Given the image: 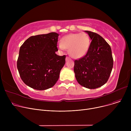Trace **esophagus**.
<instances>
[{
	"mask_svg": "<svg viewBox=\"0 0 131 131\" xmlns=\"http://www.w3.org/2000/svg\"><path fill=\"white\" fill-rule=\"evenodd\" d=\"M70 60V57H66V61H68V60Z\"/></svg>",
	"mask_w": 131,
	"mask_h": 131,
	"instance_id": "1",
	"label": "esophagus"
}]
</instances>
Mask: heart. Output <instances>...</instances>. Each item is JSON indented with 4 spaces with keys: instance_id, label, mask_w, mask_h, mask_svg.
I'll return each instance as SVG.
<instances>
[{
    "instance_id": "obj_1",
    "label": "heart",
    "mask_w": 131,
    "mask_h": 131,
    "mask_svg": "<svg viewBox=\"0 0 131 131\" xmlns=\"http://www.w3.org/2000/svg\"><path fill=\"white\" fill-rule=\"evenodd\" d=\"M91 41L84 32L71 33L64 36L59 45L60 49H68V53L74 58H80L86 54L90 47Z\"/></svg>"
}]
</instances>
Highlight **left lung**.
Wrapping results in <instances>:
<instances>
[{
  "label": "left lung",
  "instance_id": "1",
  "mask_svg": "<svg viewBox=\"0 0 131 131\" xmlns=\"http://www.w3.org/2000/svg\"><path fill=\"white\" fill-rule=\"evenodd\" d=\"M92 40L86 54L74 61V72L78 83L86 88L94 89L104 85L113 67L111 46L97 33L85 31Z\"/></svg>",
  "mask_w": 131,
  "mask_h": 131
}]
</instances>
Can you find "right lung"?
<instances>
[{"instance_id": "obj_1", "label": "right lung", "mask_w": 131, "mask_h": 131, "mask_svg": "<svg viewBox=\"0 0 131 131\" xmlns=\"http://www.w3.org/2000/svg\"><path fill=\"white\" fill-rule=\"evenodd\" d=\"M58 36L56 32L32 36L20 46L17 67L27 86L44 90L56 84L66 58L55 53Z\"/></svg>"}]
</instances>
